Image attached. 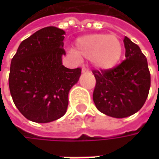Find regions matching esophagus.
<instances>
[{
	"label": "esophagus",
	"mask_w": 159,
	"mask_h": 159,
	"mask_svg": "<svg viewBox=\"0 0 159 159\" xmlns=\"http://www.w3.org/2000/svg\"><path fill=\"white\" fill-rule=\"evenodd\" d=\"M81 71H82L83 73H85V72H89V70H88V69H86V68H83Z\"/></svg>",
	"instance_id": "esophagus-1"
}]
</instances>
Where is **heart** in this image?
<instances>
[{"mask_svg":"<svg viewBox=\"0 0 159 159\" xmlns=\"http://www.w3.org/2000/svg\"><path fill=\"white\" fill-rule=\"evenodd\" d=\"M123 50L122 41L117 35L93 34L78 38L71 54L75 58L90 59L95 68L107 70L119 64Z\"/></svg>","mask_w":159,"mask_h":159,"instance_id":"obj_1","label":"heart"}]
</instances>
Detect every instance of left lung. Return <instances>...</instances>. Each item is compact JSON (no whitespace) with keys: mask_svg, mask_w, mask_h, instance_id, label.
Masks as SVG:
<instances>
[{"mask_svg":"<svg viewBox=\"0 0 159 159\" xmlns=\"http://www.w3.org/2000/svg\"><path fill=\"white\" fill-rule=\"evenodd\" d=\"M125 60L111 70H94L96 80L93 100L107 116L122 119L143 106L150 87L147 58L138 45L124 38Z\"/></svg>","mask_w":159,"mask_h":159,"instance_id":"8db88e82","label":"left lung"}]
</instances>
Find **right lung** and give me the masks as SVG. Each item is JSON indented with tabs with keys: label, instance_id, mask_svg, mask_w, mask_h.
Wrapping results in <instances>:
<instances>
[{
	"label": "right lung",
	"instance_id": "right-lung-1",
	"mask_svg": "<svg viewBox=\"0 0 159 159\" xmlns=\"http://www.w3.org/2000/svg\"><path fill=\"white\" fill-rule=\"evenodd\" d=\"M64 34L55 26L42 28L22 41L11 60L10 95L18 111L36 123L64 116L70 89L81 74L80 68L63 65Z\"/></svg>",
	"mask_w": 159,
	"mask_h": 159
}]
</instances>
